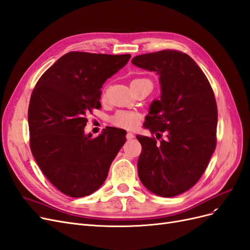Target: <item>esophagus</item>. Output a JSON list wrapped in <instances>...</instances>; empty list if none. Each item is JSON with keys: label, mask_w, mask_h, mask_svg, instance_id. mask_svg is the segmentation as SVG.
Masks as SVG:
<instances>
[{"label": "esophagus", "mask_w": 250, "mask_h": 250, "mask_svg": "<svg viewBox=\"0 0 250 250\" xmlns=\"http://www.w3.org/2000/svg\"><path fill=\"white\" fill-rule=\"evenodd\" d=\"M134 138V134L132 132H127L126 133V139L127 140H132Z\"/></svg>", "instance_id": "1"}]
</instances>
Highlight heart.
Instances as JSON below:
<instances>
[{
    "label": "heart",
    "instance_id": "b5f03b06",
    "mask_svg": "<svg viewBox=\"0 0 250 250\" xmlns=\"http://www.w3.org/2000/svg\"><path fill=\"white\" fill-rule=\"evenodd\" d=\"M149 81V79L146 78H135L131 81V86L138 84V83L141 82H145ZM106 96V90H104L103 97ZM141 120V115L137 111H132V110H119L116 113L110 117L109 121L110 123L119 128H124V129H132L135 126H137Z\"/></svg>",
    "mask_w": 250,
    "mask_h": 250
}]
</instances>
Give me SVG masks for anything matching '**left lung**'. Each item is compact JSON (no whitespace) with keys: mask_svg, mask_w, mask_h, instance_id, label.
<instances>
[{"mask_svg":"<svg viewBox=\"0 0 250 250\" xmlns=\"http://www.w3.org/2000/svg\"><path fill=\"white\" fill-rule=\"evenodd\" d=\"M131 62L160 75L161 100L151 104L145 126L162 139L137 135L142 145L138 171L142 184L162 197L191 188L206 171L217 144L218 110L206 75L186 53L163 50Z\"/></svg>","mask_w":250,"mask_h":250,"instance_id":"8db88e82","label":"left lung"}]
</instances>
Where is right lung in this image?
Segmentation results:
<instances>
[{"label": "right lung", "instance_id": "obj_1", "mask_svg": "<svg viewBox=\"0 0 250 250\" xmlns=\"http://www.w3.org/2000/svg\"><path fill=\"white\" fill-rule=\"evenodd\" d=\"M130 54L69 52L37 81L30 98V148L50 183L71 197L97 191L126 142V132L107 127L99 137L84 134L87 113L101 107V87Z\"/></svg>", "mask_w": 250, "mask_h": 250}]
</instances>
